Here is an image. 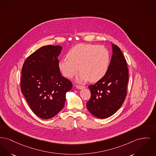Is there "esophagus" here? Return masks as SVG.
Instances as JSON below:
<instances>
[{"instance_id": "obj_1", "label": "esophagus", "mask_w": 156, "mask_h": 156, "mask_svg": "<svg viewBox=\"0 0 156 156\" xmlns=\"http://www.w3.org/2000/svg\"><path fill=\"white\" fill-rule=\"evenodd\" d=\"M76 87L77 88H78V89H82L83 88H84L83 86H82V85H76Z\"/></svg>"}]
</instances>
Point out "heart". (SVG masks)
Returning a JSON list of instances; mask_svg holds the SVG:
<instances>
[{
    "instance_id": "heart-1",
    "label": "heart",
    "mask_w": 156,
    "mask_h": 156,
    "mask_svg": "<svg viewBox=\"0 0 156 156\" xmlns=\"http://www.w3.org/2000/svg\"><path fill=\"white\" fill-rule=\"evenodd\" d=\"M67 59L59 61L58 68L62 75L72 78L80 70L77 80L97 82L107 73L110 62V52L104 46L80 44L73 47L66 54Z\"/></svg>"
}]
</instances>
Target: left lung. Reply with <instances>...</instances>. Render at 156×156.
Returning a JSON list of instances; mask_svg holds the SVG:
<instances>
[{"label": "left lung", "mask_w": 156, "mask_h": 156, "mask_svg": "<svg viewBox=\"0 0 156 156\" xmlns=\"http://www.w3.org/2000/svg\"><path fill=\"white\" fill-rule=\"evenodd\" d=\"M112 46V55L106 75L95 84L88 86L91 95L87 107L98 119H106L115 113L127 95V62L119 47L114 44Z\"/></svg>", "instance_id": "1"}]
</instances>
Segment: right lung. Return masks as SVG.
Segmentation results:
<instances>
[{
    "label": "right lung",
    "mask_w": 156,
    "mask_h": 156,
    "mask_svg": "<svg viewBox=\"0 0 156 156\" xmlns=\"http://www.w3.org/2000/svg\"><path fill=\"white\" fill-rule=\"evenodd\" d=\"M62 48L47 45L29 55L22 69L20 89L37 117L49 119L64 108L66 92L73 83L61 75L58 56Z\"/></svg>",
    "instance_id": "add662e5"
}]
</instances>
